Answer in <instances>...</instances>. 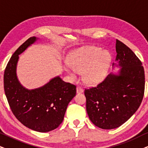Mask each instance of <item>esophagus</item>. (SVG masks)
I'll list each match as a JSON object with an SVG mask.
<instances>
[{
  "label": "esophagus",
  "mask_w": 148,
  "mask_h": 148,
  "mask_svg": "<svg viewBox=\"0 0 148 148\" xmlns=\"http://www.w3.org/2000/svg\"><path fill=\"white\" fill-rule=\"evenodd\" d=\"M83 91H84L83 89H82L81 87H78L77 88H76V93H83Z\"/></svg>",
  "instance_id": "obj_1"
}]
</instances>
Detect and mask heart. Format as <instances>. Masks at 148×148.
Segmentation results:
<instances>
[{"label": "heart", "mask_w": 148, "mask_h": 148, "mask_svg": "<svg viewBox=\"0 0 148 148\" xmlns=\"http://www.w3.org/2000/svg\"><path fill=\"white\" fill-rule=\"evenodd\" d=\"M68 61L65 70L73 79L77 77V72H83V81L89 85H96L105 78L111 56L108 51H102L100 48L85 46L73 52Z\"/></svg>", "instance_id": "1"}]
</instances>
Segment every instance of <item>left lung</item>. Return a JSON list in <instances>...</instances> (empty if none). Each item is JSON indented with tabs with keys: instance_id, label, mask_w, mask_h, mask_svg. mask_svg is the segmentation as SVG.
<instances>
[{
	"instance_id": "1",
	"label": "left lung",
	"mask_w": 148,
	"mask_h": 148,
	"mask_svg": "<svg viewBox=\"0 0 148 148\" xmlns=\"http://www.w3.org/2000/svg\"><path fill=\"white\" fill-rule=\"evenodd\" d=\"M115 63L119 68L102 83L85 89L86 109L95 126L110 130L118 128L136 111L143 98L145 72L141 61L122 42L116 40Z\"/></svg>"
}]
</instances>
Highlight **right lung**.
<instances>
[{"mask_svg": "<svg viewBox=\"0 0 148 148\" xmlns=\"http://www.w3.org/2000/svg\"><path fill=\"white\" fill-rule=\"evenodd\" d=\"M39 39L30 37L13 54L5 71L4 89L15 117L31 130L46 132L62 123L68 104L76 96V87L65 83L59 76L33 89L20 83L17 76L19 55Z\"/></svg>", "mask_w": 148, "mask_h": 148, "instance_id": "add662e5", "label": "right lung"}]
</instances>
